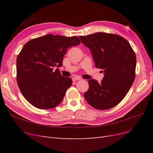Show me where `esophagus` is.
<instances>
[{
    "mask_svg": "<svg viewBox=\"0 0 153 153\" xmlns=\"http://www.w3.org/2000/svg\"><path fill=\"white\" fill-rule=\"evenodd\" d=\"M72 80L73 82H75V81H78V80H81V78L78 77V76H74L72 78Z\"/></svg>",
    "mask_w": 153,
    "mask_h": 153,
    "instance_id": "34e87169",
    "label": "esophagus"
}]
</instances>
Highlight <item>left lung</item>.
Masks as SVG:
<instances>
[{
    "instance_id": "left-lung-1",
    "label": "left lung",
    "mask_w": 153,
    "mask_h": 153,
    "mask_svg": "<svg viewBox=\"0 0 153 153\" xmlns=\"http://www.w3.org/2000/svg\"><path fill=\"white\" fill-rule=\"evenodd\" d=\"M79 38L91 50L96 67L105 74L100 83L88 81L89 89L84 98L94 108H112L124 99L135 80V52L128 41L117 34L97 32Z\"/></svg>"
}]
</instances>
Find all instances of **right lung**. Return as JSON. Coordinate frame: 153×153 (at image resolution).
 I'll list each match as a JSON object with an SVG mask.
<instances>
[{
    "label": "right lung",
    "instance_id": "add662e5",
    "mask_svg": "<svg viewBox=\"0 0 153 153\" xmlns=\"http://www.w3.org/2000/svg\"><path fill=\"white\" fill-rule=\"evenodd\" d=\"M80 43L76 36L47 34L24 46L16 59V80L22 94L32 105L47 110L61 103L72 80L53 68L62 65L69 47Z\"/></svg>",
    "mask_w": 153,
    "mask_h": 153
}]
</instances>
